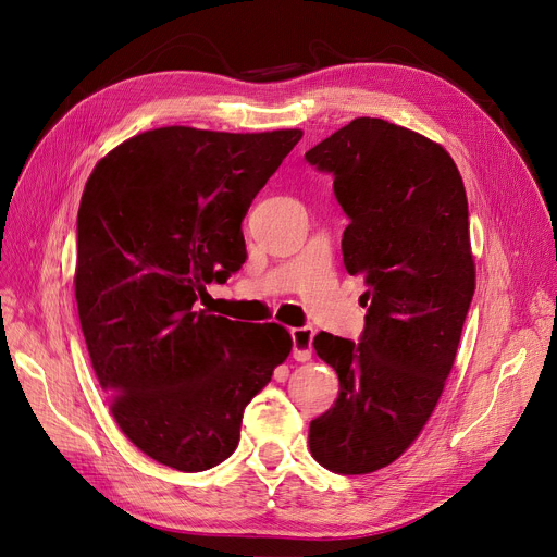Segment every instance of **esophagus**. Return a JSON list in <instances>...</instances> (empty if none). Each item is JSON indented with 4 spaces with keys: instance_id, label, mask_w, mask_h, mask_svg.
Wrapping results in <instances>:
<instances>
[{
    "instance_id": "esophagus-1",
    "label": "esophagus",
    "mask_w": 557,
    "mask_h": 557,
    "mask_svg": "<svg viewBox=\"0 0 557 557\" xmlns=\"http://www.w3.org/2000/svg\"><path fill=\"white\" fill-rule=\"evenodd\" d=\"M290 338H294V359L296 361H309L313 349V330L311 327H296L290 330Z\"/></svg>"
}]
</instances>
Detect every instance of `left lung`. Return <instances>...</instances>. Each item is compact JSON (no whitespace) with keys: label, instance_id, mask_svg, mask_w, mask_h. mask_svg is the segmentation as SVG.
I'll list each match as a JSON object with an SVG mask.
<instances>
[{"label":"left lung","instance_id":"left-lung-1","mask_svg":"<svg viewBox=\"0 0 557 557\" xmlns=\"http://www.w3.org/2000/svg\"><path fill=\"white\" fill-rule=\"evenodd\" d=\"M305 160L334 178L349 219L343 263L368 284L359 343L313 338L341 391L311 420L309 449L330 472L370 474L413 445L451 372L474 296L467 196L441 144L374 116L349 122Z\"/></svg>","mask_w":557,"mask_h":557}]
</instances>
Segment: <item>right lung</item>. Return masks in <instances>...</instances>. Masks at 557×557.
I'll use <instances>...</instances> for the list:
<instances>
[{"label": "right lung", "instance_id": "1", "mask_svg": "<svg viewBox=\"0 0 557 557\" xmlns=\"http://www.w3.org/2000/svg\"><path fill=\"white\" fill-rule=\"evenodd\" d=\"M302 131H146L87 178L76 305L87 352L128 441L178 472L239 445L248 401L288 357L275 323L198 309L246 261L242 221Z\"/></svg>", "mask_w": 557, "mask_h": 557}]
</instances>
